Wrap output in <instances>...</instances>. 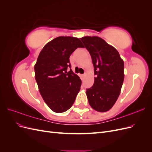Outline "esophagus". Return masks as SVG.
I'll use <instances>...</instances> for the list:
<instances>
[{
	"mask_svg": "<svg viewBox=\"0 0 152 152\" xmlns=\"http://www.w3.org/2000/svg\"><path fill=\"white\" fill-rule=\"evenodd\" d=\"M85 75H86L85 73H84V74H81V75H80V77H81V79H82V80L84 79V78Z\"/></svg>",
	"mask_w": 152,
	"mask_h": 152,
	"instance_id": "1",
	"label": "esophagus"
}]
</instances>
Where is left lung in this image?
I'll return each mask as SVG.
<instances>
[{
  "mask_svg": "<svg viewBox=\"0 0 152 152\" xmlns=\"http://www.w3.org/2000/svg\"><path fill=\"white\" fill-rule=\"evenodd\" d=\"M94 65V82L87 89L89 103L99 112L112 108L121 93L124 79V63L117 50L99 37L80 39Z\"/></svg>",
  "mask_w": 152,
  "mask_h": 152,
  "instance_id": "left-lung-1",
  "label": "left lung"
}]
</instances>
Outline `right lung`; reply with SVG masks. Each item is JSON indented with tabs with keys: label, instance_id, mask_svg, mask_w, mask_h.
Here are the masks:
<instances>
[{
	"label": "right lung",
	"instance_id": "obj_1",
	"mask_svg": "<svg viewBox=\"0 0 152 152\" xmlns=\"http://www.w3.org/2000/svg\"><path fill=\"white\" fill-rule=\"evenodd\" d=\"M83 47L78 38L58 37L45 44L39 55L35 80L45 103L54 112L70 108L80 90L82 81L72 72L69 58L77 48Z\"/></svg>",
	"mask_w": 152,
	"mask_h": 152
}]
</instances>
